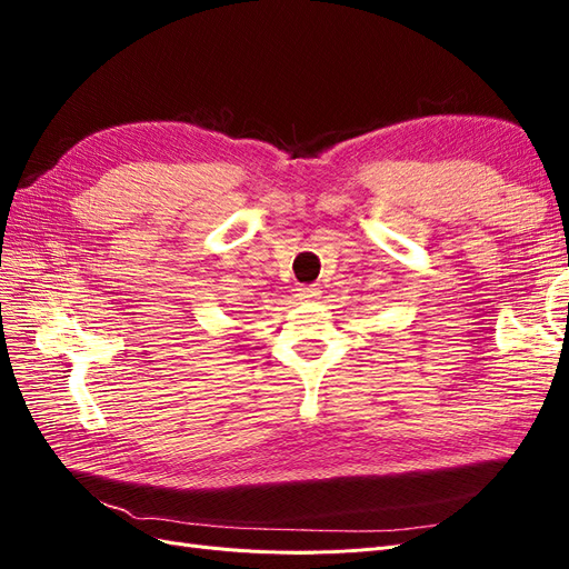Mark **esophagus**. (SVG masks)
Segmentation results:
<instances>
[{
    "label": "esophagus",
    "instance_id": "obj_1",
    "mask_svg": "<svg viewBox=\"0 0 569 569\" xmlns=\"http://www.w3.org/2000/svg\"><path fill=\"white\" fill-rule=\"evenodd\" d=\"M318 297H320L318 287H313V284H303V287H299V299H301V301H316Z\"/></svg>",
    "mask_w": 569,
    "mask_h": 569
}]
</instances>
